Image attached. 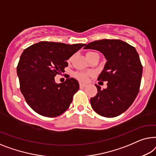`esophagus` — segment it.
<instances>
[{
	"label": "esophagus",
	"mask_w": 156,
	"mask_h": 156,
	"mask_svg": "<svg viewBox=\"0 0 156 156\" xmlns=\"http://www.w3.org/2000/svg\"><path fill=\"white\" fill-rule=\"evenodd\" d=\"M86 86V85L85 84H83V83H80V88H83V87H85Z\"/></svg>",
	"instance_id": "34e87169"
}]
</instances>
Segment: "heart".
<instances>
[{"instance_id":"obj_1","label":"heart","mask_w":156,"mask_h":156,"mask_svg":"<svg viewBox=\"0 0 156 156\" xmlns=\"http://www.w3.org/2000/svg\"><path fill=\"white\" fill-rule=\"evenodd\" d=\"M92 53H93V52H91V51L87 52L86 56L89 55V54H90ZM88 75H89L88 73H82V72H77V73H75L76 77L79 80L83 81V82H85V81L87 80V77H88Z\"/></svg>"}]
</instances>
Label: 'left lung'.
<instances>
[{
    "label": "left lung",
    "mask_w": 156,
    "mask_h": 156,
    "mask_svg": "<svg viewBox=\"0 0 156 156\" xmlns=\"http://www.w3.org/2000/svg\"><path fill=\"white\" fill-rule=\"evenodd\" d=\"M85 49H95L106 58L98 80L107 81V87L90 99L91 107L98 115L115 117L124 112L132 105L139 93L143 72L136 50L119 39H101L85 44Z\"/></svg>",
    "instance_id": "1"
}]
</instances>
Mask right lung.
<instances>
[{"label":"right lung","instance_id":"add662e5","mask_svg":"<svg viewBox=\"0 0 156 156\" xmlns=\"http://www.w3.org/2000/svg\"><path fill=\"white\" fill-rule=\"evenodd\" d=\"M85 45L40 41L23 51L17 66L20 91L39 115L55 117L69 107L79 90L78 80L71 78L56 83L54 77L64 72L66 60Z\"/></svg>","mask_w":156,"mask_h":156}]
</instances>
